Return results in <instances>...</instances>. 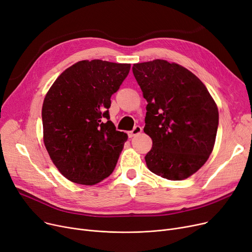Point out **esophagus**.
<instances>
[{
    "mask_svg": "<svg viewBox=\"0 0 252 252\" xmlns=\"http://www.w3.org/2000/svg\"><path fill=\"white\" fill-rule=\"evenodd\" d=\"M141 132H142V128L137 125V126H135V127L132 129V131H130V132H129V137H133V136H135V135L140 134Z\"/></svg>",
    "mask_w": 252,
    "mask_h": 252,
    "instance_id": "34e87169",
    "label": "esophagus"
}]
</instances>
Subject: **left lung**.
Wrapping results in <instances>:
<instances>
[{
  "label": "left lung",
  "instance_id": "8db88e82",
  "mask_svg": "<svg viewBox=\"0 0 252 252\" xmlns=\"http://www.w3.org/2000/svg\"><path fill=\"white\" fill-rule=\"evenodd\" d=\"M133 75L146 98L145 133L153 140L148 168L170 181L197 172L212 153L218 105L206 86L181 64L163 59L134 63Z\"/></svg>",
  "mask_w": 252,
  "mask_h": 252
}]
</instances>
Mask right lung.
<instances>
[{
    "label": "right lung",
    "mask_w": 252,
    "mask_h": 252,
    "mask_svg": "<svg viewBox=\"0 0 252 252\" xmlns=\"http://www.w3.org/2000/svg\"><path fill=\"white\" fill-rule=\"evenodd\" d=\"M129 70L130 63L81 61L48 90L42 107L44 145L68 181L92 186L114 171L128 135L116 130L109 109Z\"/></svg>",
    "instance_id": "add662e5"
}]
</instances>
